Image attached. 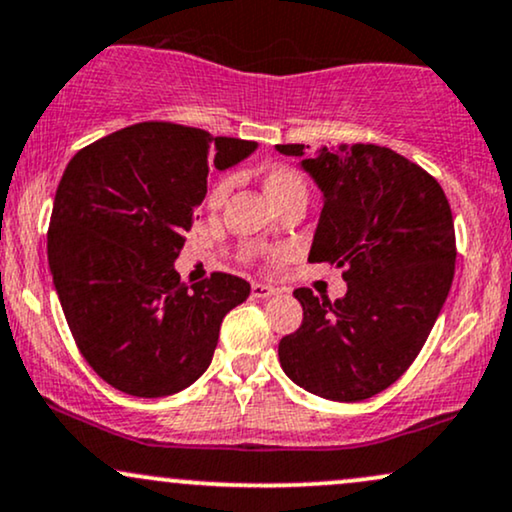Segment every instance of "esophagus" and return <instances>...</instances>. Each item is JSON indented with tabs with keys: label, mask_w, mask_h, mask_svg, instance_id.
I'll return each mask as SVG.
<instances>
[{
	"label": "esophagus",
	"mask_w": 512,
	"mask_h": 512,
	"mask_svg": "<svg viewBox=\"0 0 512 512\" xmlns=\"http://www.w3.org/2000/svg\"><path fill=\"white\" fill-rule=\"evenodd\" d=\"M276 295L274 286H267V283H252V298H272Z\"/></svg>",
	"instance_id": "obj_1"
}]
</instances>
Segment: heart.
Here are the masks:
<instances>
[{
    "mask_svg": "<svg viewBox=\"0 0 512 512\" xmlns=\"http://www.w3.org/2000/svg\"><path fill=\"white\" fill-rule=\"evenodd\" d=\"M262 186H264V193H267V197L274 202L276 207L293 195H307V183H305L303 174L291 169V166H283V164L269 166V169L264 171ZM226 190H229V183L226 181L217 183L212 190V195H209V200L212 202L224 200Z\"/></svg>",
    "mask_w": 512,
    "mask_h": 512,
    "instance_id": "heart-1",
    "label": "heart"
}]
</instances>
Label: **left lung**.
I'll return each mask as SVG.
<instances>
[{"mask_svg":"<svg viewBox=\"0 0 512 512\" xmlns=\"http://www.w3.org/2000/svg\"><path fill=\"white\" fill-rule=\"evenodd\" d=\"M276 150L298 157L324 195L307 260L336 264L348 283L334 303L293 293L303 324L281 338V367L315 396L372 398L412 365L451 291V205L434 176L389 147H322L310 159L305 145Z\"/></svg>","mask_w":512,"mask_h":512,"instance_id":"obj_1","label":"left lung"}]
</instances>
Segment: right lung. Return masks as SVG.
<instances>
[{
  "instance_id": "add662e5",
  "label": "right lung",
  "mask_w": 512,
  "mask_h": 512,
  "mask_svg": "<svg viewBox=\"0 0 512 512\" xmlns=\"http://www.w3.org/2000/svg\"><path fill=\"white\" fill-rule=\"evenodd\" d=\"M257 143L145 121L76 152L54 195L47 257L80 353L128 396L162 398L205 374L226 312L250 295L214 272L188 286L174 269L207 195L209 166Z\"/></svg>"
}]
</instances>
